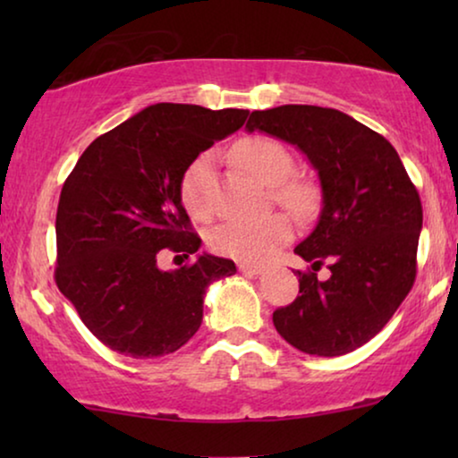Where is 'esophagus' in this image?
<instances>
[{"label":"esophagus","instance_id":"esophagus-1","mask_svg":"<svg viewBox=\"0 0 458 458\" xmlns=\"http://www.w3.org/2000/svg\"><path fill=\"white\" fill-rule=\"evenodd\" d=\"M237 268H240V273L250 275V277H254V275H260L262 271H265V268H262V267L248 265V262H240V265H237Z\"/></svg>","mask_w":458,"mask_h":458}]
</instances>
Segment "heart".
<instances>
[{
    "mask_svg": "<svg viewBox=\"0 0 458 458\" xmlns=\"http://www.w3.org/2000/svg\"><path fill=\"white\" fill-rule=\"evenodd\" d=\"M235 158L265 185H273L275 202L304 218L315 210V190L300 179H290L293 158L271 137H250L235 146ZM181 199L191 216L206 221L215 215V156L199 154L181 179ZM292 227L284 215L262 218H231L210 231L208 243L216 254L242 262H260L290 240Z\"/></svg>",
    "mask_w": 458,
    "mask_h": 458,
    "instance_id": "obj_1",
    "label": "heart"
}]
</instances>
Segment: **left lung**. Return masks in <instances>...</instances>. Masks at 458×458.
Listing matches in <instances>:
<instances>
[{"label": "left lung", "mask_w": 458, "mask_h": 458, "mask_svg": "<svg viewBox=\"0 0 458 458\" xmlns=\"http://www.w3.org/2000/svg\"><path fill=\"white\" fill-rule=\"evenodd\" d=\"M248 133L292 143L318 174L317 227L296 250L312 271H298L300 296L273 312L275 329L300 352L342 356L390 321L417 275L423 208L392 143L334 108L287 104L254 110Z\"/></svg>", "instance_id": "obj_1"}]
</instances>
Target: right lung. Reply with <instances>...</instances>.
I'll list each match as a JSON object with an SVG mask.
<instances>
[{"mask_svg":"<svg viewBox=\"0 0 458 458\" xmlns=\"http://www.w3.org/2000/svg\"><path fill=\"white\" fill-rule=\"evenodd\" d=\"M248 110L154 104L99 135L81 156L55 215V284L87 329L133 359L171 354L202 325L212 281L235 275V262L197 254L191 266L162 272L165 251L202 246L181 204L187 166L215 141L235 133Z\"/></svg>","mask_w":458,"mask_h":458,"instance_id":"add662e5","label":"right lung"}]
</instances>
